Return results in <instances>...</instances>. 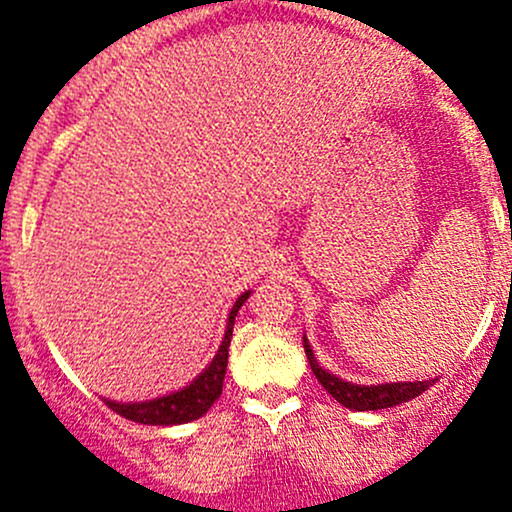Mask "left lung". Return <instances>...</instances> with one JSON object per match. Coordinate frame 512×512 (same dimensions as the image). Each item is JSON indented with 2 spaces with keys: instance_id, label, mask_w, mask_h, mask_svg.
Here are the masks:
<instances>
[{
  "instance_id": "obj_1",
  "label": "left lung",
  "mask_w": 512,
  "mask_h": 512,
  "mask_svg": "<svg viewBox=\"0 0 512 512\" xmlns=\"http://www.w3.org/2000/svg\"><path fill=\"white\" fill-rule=\"evenodd\" d=\"M304 354H307L309 366H312L314 376L319 379V384L334 396L342 406L354 411H379V409H391V406H399L404 401L416 399L418 394L433 386V381H404V384H379V386H359L352 381H342L339 376L329 374L314 359L309 342L304 339Z\"/></svg>"
}]
</instances>
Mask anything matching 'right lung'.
Masks as SVG:
<instances>
[{
	"label": "right lung",
	"mask_w": 512,
	"mask_h": 512,
	"mask_svg": "<svg viewBox=\"0 0 512 512\" xmlns=\"http://www.w3.org/2000/svg\"><path fill=\"white\" fill-rule=\"evenodd\" d=\"M250 297V292L240 294L232 307L230 317H227V332L223 344H220L218 354L210 361L208 369L198 376L190 386H185L183 391H175V394L163 396L156 401H143V404H116V401H106L108 409H113L116 414H121L128 421L136 423H148V426H175V423H188L195 421L220 399L223 394V379L227 369V347H230L232 339V324H235L237 309L242 307V302Z\"/></svg>",
	"instance_id": "right-lung-1"
}]
</instances>
